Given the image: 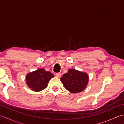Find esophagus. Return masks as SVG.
Instances as JSON below:
<instances>
[{
	"instance_id": "obj_1",
	"label": "esophagus",
	"mask_w": 124,
	"mask_h": 124,
	"mask_svg": "<svg viewBox=\"0 0 124 124\" xmlns=\"http://www.w3.org/2000/svg\"><path fill=\"white\" fill-rule=\"evenodd\" d=\"M55 76H56V77L57 78H60L61 77V74L60 73H57L55 74Z\"/></svg>"
}]
</instances>
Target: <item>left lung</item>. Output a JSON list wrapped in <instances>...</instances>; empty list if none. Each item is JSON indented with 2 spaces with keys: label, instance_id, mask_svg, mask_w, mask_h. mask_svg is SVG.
Here are the masks:
<instances>
[{
  "label": "left lung",
  "instance_id": "1",
  "mask_svg": "<svg viewBox=\"0 0 124 124\" xmlns=\"http://www.w3.org/2000/svg\"><path fill=\"white\" fill-rule=\"evenodd\" d=\"M65 89L72 93H78L82 92L88 85L89 77L87 73L73 69L68 70L61 78Z\"/></svg>",
  "mask_w": 124,
  "mask_h": 124
}]
</instances>
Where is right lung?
<instances>
[{"mask_svg": "<svg viewBox=\"0 0 124 124\" xmlns=\"http://www.w3.org/2000/svg\"><path fill=\"white\" fill-rule=\"evenodd\" d=\"M54 75L44 69H38L26 76V84L28 87L35 92H40L45 88Z\"/></svg>", "mask_w": 124, "mask_h": 124, "instance_id": "add662e5", "label": "right lung"}]
</instances>
